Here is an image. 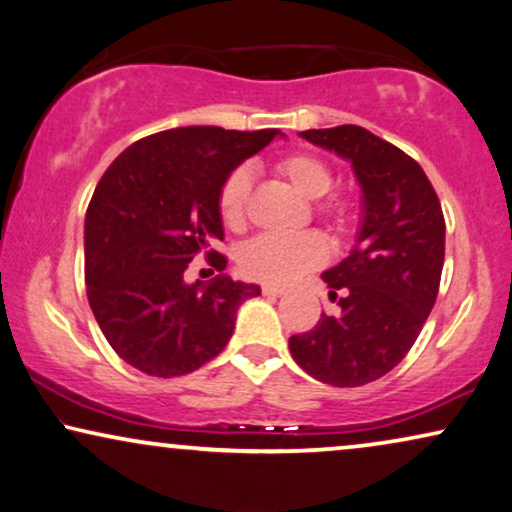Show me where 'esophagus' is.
I'll return each mask as SVG.
<instances>
[{"mask_svg":"<svg viewBox=\"0 0 512 512\" xmlns=\"http://www.w3.org/2000/svg\"><path fill=\"white\" fill-rule=\"evenodd\" d=\"M262 295H267V297H281V295H285V290L283 288H276V285H262Z\"/></svg>","mask_w":512,"mask_h":512,"instance_id":"1","label":"esophagus"}]
</instances>
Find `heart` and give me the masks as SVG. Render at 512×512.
I'll return each mask as SVG.
<instances>
[{
  "instance_id": "heart-1",
  "label": "heart",
  "mask_w": 512,
  "mask_h": 512,
  "mask_svg": "<svg viewBox=\"0 0 512 512\" xmlns=\"http://www.w3.org/2000/svg\"><path fill=\"white\" fill-rule=\"evenodd\" d=\"M276 173L290 182L299 196L306 201H320L330 194L335 185V175L318 156L311 154H290L276 161ZM252 192V175L248 168H236L222 182L220 196H217V210L222 222L229 229H241L248 213V201ZM323 213L330 217L332 224L342 227L349 217L344 203H327ZM327 248L316 234L281 236L262 234L245 245L241 250V269L245 276L264 281L271 285H288L297 281L306 271L316 269L325 262Z\"/></svg>"
}]
</instances>
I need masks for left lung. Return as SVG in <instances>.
<instances>
[{
    "instance_id": "8db88e82",
    "label": "left lung",
    "mask_w": 512,
    "mask_h": 512,
    "mask_svg": "<svg viewBox=\"0 0 512 512\" xmlns=\"http://www.w3.org/2000/svg\"><path fill=\"white\" fill-rule=\"evenodd\" d=\"M351 163L360 185L356 245L323 271L339 316L290 337L295 363L332 386H363L407 356L431 313L445 262V217L424 168L360 126L299 133Z\"/></svg>"
}]
</instances>
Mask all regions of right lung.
I'll list each match as a JSON object with an SVG mask.
<instances>
[{"instance_id":"1","label":"right lung","mask_w":512,"mask_h":512,"mask_svg":"<svg viewBox=\"0 0 512 512\" xmlns=\"http://www.w3.org/2000/svg\"><path fill=\"white\" fill-rule=\"evenodd\" d=\"M281 131L187 126L149 135L105 170L84 222L86 295L102 335L135 370L182 377L213 360L234 335L236 313L260 285L187 283L185 269L206 252L217 271L222 241L217 196L231 170Z\"/></svg>"}]
</instances>
